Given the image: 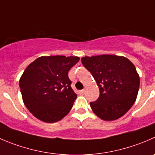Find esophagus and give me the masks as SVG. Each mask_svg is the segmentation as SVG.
Here are the masks:
<instances>
[{"instance_id":"obj_1","label":"esophagus","mask_w":155,"mask_h":155,"mask_svg":"<svg viewBox=\"0 0 155 155\" xmlns=\"http://www.w3.org/2000/svg\"><path fill=\"white\" fill-rule=\"evenodd\" d=\"M79 92H80V94H85V89H82V90H80V91H79Z\"/></svg>"}]
</instances>
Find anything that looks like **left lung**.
<instances>
[{"mask_svg":"<svg viewBox=\"0 0 155 155\" xmlns=\"http://www.w3.org/2000/svg\"><path fill=\"white\" fill-rule=\"evenodd\" d=\"M81 61L100 90L98 98L90 102L93 112L104 120L121 117L135 103L139 91L140 79L133 63L124 57L107 54Z\"/></svg>","mask_w":155,"mask_h":155,"instance_id":"obj_1","label":"left lung"}]
</instances>
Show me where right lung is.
<instances>
[{"label": "right lung", "instance_id": "1", "mask_svg": "<svg viewBox=\"0 0 155 155\" xmlns=\"http://www.w3.org/2000/svg\"><path fill=\"white\" fill-rule=\"evenodd\" d=\"M79 61L78 57H40L26 67L19 88L25 107L36 118L55 123L70 112L77 94L68 72Z\"/></svg>", "mask_w": 155, "mask_h": 155}]
</instances>
